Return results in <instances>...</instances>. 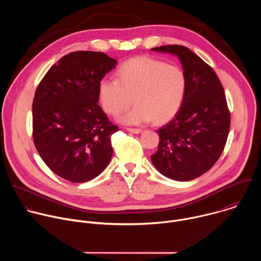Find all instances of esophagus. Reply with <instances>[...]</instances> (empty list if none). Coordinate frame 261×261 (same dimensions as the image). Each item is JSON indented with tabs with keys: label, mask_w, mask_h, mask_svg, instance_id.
Masks as SVG:
<instances>
[{
	"label": "esophagus",
	"mask_w": 261,
	"mask_h": 261,
	"mask_svg": "<svg viewBox=\"0 0 261 261\" xmlns=\"http://www.w3.org/2000/svg\"><path fill=\"white\" fill-rule=\"evenodd\" d=\"M127 131L134 133V134H139L142 132V130L140 128H127Z\"/></svg>",
	"instance_id": "34e87169"
}]
</instances>
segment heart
<instances>
[{
    "label": "heart",
    "instance_id": "b5f03b06",
    "mask_svg": "<svg viewBox=\"0 0 261 261\" xmlns=\"http://www.w3.org/2000/svg\"><path fill=\"white\" fill-rule=\"evenodd\" d=\"M187 87V76L180 67L139 57L120 67L117 80H101L98 97L105 113L111 116H118L134 101L137 103L121 116L124 124L138 125L153 119L164 123L181 108Z\"/></svg>",
    "mask_w": 261,
    "mask_h": 261
}]
</instances>
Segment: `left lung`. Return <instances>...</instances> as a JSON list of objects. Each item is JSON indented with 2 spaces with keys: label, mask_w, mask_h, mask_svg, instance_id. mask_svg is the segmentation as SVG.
<instances>
[{
  "label": "left lung",
  "mask_w": 261,
  "mask_h": 261,
  "mask_svg": "<svg viewBox=\"0 0 261 261\" xmlns=\"http://www.w3.org/2000/svg\"><path fill=\"white\" fill-rule=\"evenodd\" d=\"M152 49L177 56L188 81L181 108L157 131L160 141L152 162L171 179L191 180L210 170L225 147L230 113L224 89L214 69L188 47Z\"/></svg>",
  "instance_id": "8db88e82"
}]
</instances>
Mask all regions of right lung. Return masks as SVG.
I'll return each mask as SVG.
<instances>
[{
  "label": "right lung",
  "mask_w": 261,
  "mask_h": 261,
  "mask_svg": "<svg viewBox=\"0 0 261 261\" xmlns=\"http://www.w3.org/2000/svg\"><path fill=\"white\" fill-rule=\"evenodd\" d=\"M116 64L103 53H70L36 89L34 144L49 169L69 181L93 179L113 156L110 138L119 127L98 104V85Z\"/></svg>",
  "instance_id": "right-lung-1"
}]
</instances>
